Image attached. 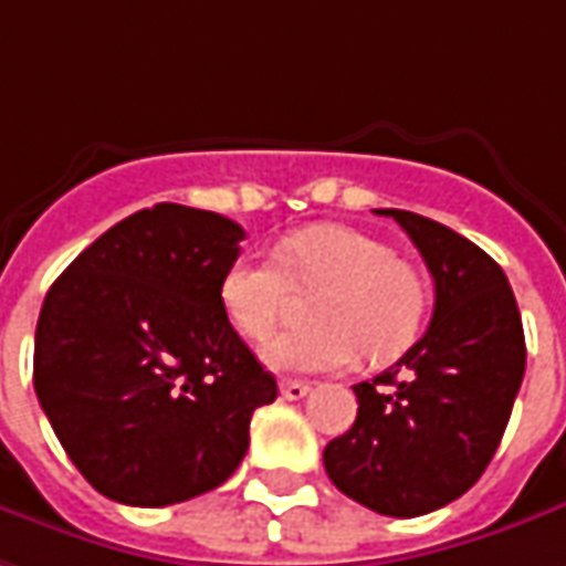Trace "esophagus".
<instances>
[{"mask_svg": "<svg viewBox=\"0 0 566 566\" xmlns=\"http://www.w3.org/2000/svg\"><path fill=\"white\" fill-rule=\"evenodd\" d=\"M306 394H310V384L306 380H282L284 399H303Z\"/></svg>", "mask_w": 566, "mask_h": 566, "instance_id": "1", "label": "esophagus"}]
</instances>
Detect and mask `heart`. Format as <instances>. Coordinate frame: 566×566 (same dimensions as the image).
Segmentation results:
<instances>
[{
  "label": "heart",
  "mask_w": 566,
  "mask_h": 566,
  "mask_svg": "<svg viewBox=\"0 0 566 566\" xmlns=\"http://www.w3.org/2000/svg\"><path fill=\"white\" fill-rule=\"evenodd\" d=\"M291 284L322 287L313 328L269 337L263 356L282 371H340L359 359L387 363L412 344L428 313V284L390 244L349 226L287 234L279 260L244 253L222 272L219 303L244 337H266L291 300Z\"/></svg>",
  "instance_id": "1"
}]
</instances>
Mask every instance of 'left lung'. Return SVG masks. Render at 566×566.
Wrapping results in <instances>:
<instances>
[{"label":"left lung","mask_w":566,"mask_h":566,"mask_svg":"<svg viewBox=\"0 0 566 566\" xmlns=\"http://www.w3.org/2000/svg\"><path fill=\"white\" fill-rule=\"evenodd\" d=\"M394 217L433 275L424 337L375 380L325 446V471L353 502L418 517L455 502L493 461L526 368L521 310L502 266L468 238L409 210Z\"/></svg>","instance_id":"left-lung-1"}]
</instances>
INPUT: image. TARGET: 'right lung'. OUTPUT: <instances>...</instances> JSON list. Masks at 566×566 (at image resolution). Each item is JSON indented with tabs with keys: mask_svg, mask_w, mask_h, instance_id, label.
<instances>
[{
	"mask_svg": "<svg viewBox=\"0 0 566 566\" xmlns=\"http://www.w3.org/2000/svg\"><path fill=\"white\" fill-rule=\"evenodd\" d=\"M244 229L154 203L95 238L42 303L33 387L64 452L114 502L164 509L217 490L279 396L219 303Z\"/></svg>",
	"mask_w": 566,
	"mask_h": 566,
	"instance_id": "add662e5",
	"label": "right lung"
}]
</instances>
